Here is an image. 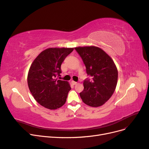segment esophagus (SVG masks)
<instances>
[{
  "label": "esophagus",
  "instance_id": "obj_1",
  "mask_svg": "<svg viewBox=\"0 0 149 149\" xmlns=\"http://www.w3.org/2000/svg\"><path fill=\"white\" fill-rule=\"evenodd\" d=\"M71 84L73 85H76V84H77V82L74 81H71Z\"/></svg>",
  "mask_w": 149,
  "mask_h": 149
}]
</instances>
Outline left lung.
<instances>
[{"mask_svg":"<svg viewBox=\"0 0 149 149\" xmlns=\"http://www.w3.org/2000/svg\"><path fill=\"white\" fill-rule=\"evenodd\" d=\"M74 49L82 58L87 74L91 77L84 81V90L79 93L80 97L89 106H101L115 91L118 69L112 58L100 48L91 46Z\"/></svg>","mask_w":149,"mask_h":149,"instance_id":"obj_1","label":"left lung"}]
</instances>
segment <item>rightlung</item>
I'll return each mask as SVG.
<instances>
[{"label": "right lung", "instance_id": "obj_1", "mask_svg": "<svg viewBox=\"0 0 149 149\" xmlns=\"http://www.w3.org/2000/svg\"><path fill=\"white\" fill-rule=\"evenodd\" d=\"M73 48H50L40 53L31 64L27 82L30 91L40 105L49 109L60 108L66 102L71 89L67 81L57 79L61 65Z\"/></svg>", "mask_w": 149, "mask_h": 149}]
</instances>
